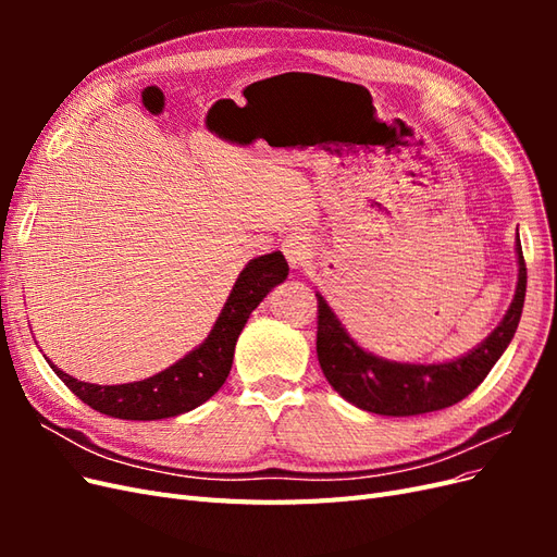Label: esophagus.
Wrapping results in <instances>:
<instances>
[{
	"label": "esophagus",
	"instance_id": "34e87169",
	"mask_svg": "<svg viewBox=\"0 0 557 557\" xmlns=\"http://www.w3.org/2000/svg\"><path fill=\"white\" fill-rule=\"evenodd\" d=\"M281 248H283L285 260H288V264H290L293 269L307 267L309 260H311V242H309L307 234H301V232L288 234V237L283 239V246H281Z\"/></svg>",
	"mask_w": 557,
	"mask_h": 557
}]
</instances>
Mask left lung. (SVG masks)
I'll return each mask as SVG.
<instances>
[{"mask_svg":"<svg viewBox=\"0 0 557 557\" xmlns=\"http://www.w3.org/2000/svg\"><path fill=\"white\" fill-rule=\"evenodd\" d=\"M518 285L502 323L485 339L450 362H395L364 350L336 318L327 299L318 297L315 352L330 385L352 407L379 416H418L453 407L474 393L511 344L525 305L528 269L516 239Z\"/></svg>","mask_w":557,"mask_h":557,"instance_id":"1","label":"left lung"}]
</instances>
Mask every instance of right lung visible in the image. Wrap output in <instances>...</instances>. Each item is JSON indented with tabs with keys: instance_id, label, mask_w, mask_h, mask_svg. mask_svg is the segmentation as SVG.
<instances>
[{
	"instance_id": "add662e5",
	"label": "right lung",
	"mask_w": 557,
	"mask_h": 557,
	"mask_svg": "<svg viewBox=\"0 0 557 557\" xmlns=\"http://www.w3.org/2000/svg\"><path fill=\"white\" fill-rule=\"evenodd\" d=\"M285 278H288V262L281 250L252 258L234 281L225 307L207 339L164 372L144 381L97 385L64 374L50 360L48 364L81 401L111 418L160 420L188 413L213 397L218 387L225 383L232 369L234 346L246 320Z\"/></svg>"
}]
</instances>
